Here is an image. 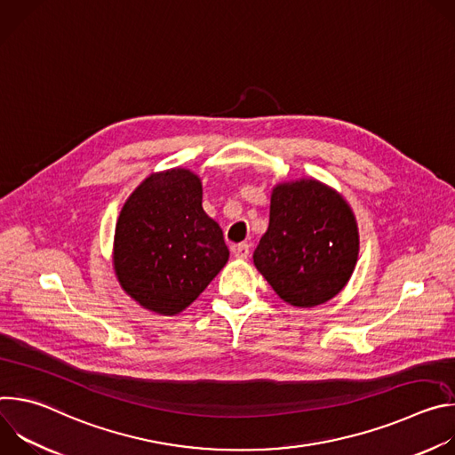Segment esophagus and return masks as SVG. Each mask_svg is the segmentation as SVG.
<instances>
[{
    "mask_svg": "<svg viewBox=\"0 0 455 455\" xmlns=\"http://www.w3.org/2000/svg\"><path fill=\"white\" fill-rule=\"evenodd\" d=\"M232 253L235 259H246L250 255V244L243 243V244H237L232 248Z\"/></svg>",
    "mask_w": 455,
    "mask_h": 455,
    "instance_id": "esophagus-1",
    "label": "esophagus"
}]
</instances>
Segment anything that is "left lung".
I'll return each mask as SVG.
<instances>
[{
    "label": "left lung",
    "mask_w": 455,
    "mask_h": 455,
    "mask_svg": "<svg viewBox=\"0 0 455 455\" xmlns=\"http://www.w3.org/2000/svg\"><path fill=\"white\" fill-rule=\"evenodd\" d=\"M360 251L358 225L342 194L315 178L272 188L268 230L253 265L288 304L313 307L349 283Z\"/></svg>",
    "instance_id": "1"
}]
</instances>
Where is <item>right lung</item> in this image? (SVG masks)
<instances>
[{
  "label": "right lung",
  "instance_id": "right-lung-1",
  "mask_svg": "<svg viewBox=\"0 0 455 455\" xmlns=\"http://www.w3.org/2000/svg\"><path fill=\"white\" fill-rule=\"evenodd\" d=\"M202 178L188 169L149 174L120 211L113 268L122 290L158 315H178L228 261L220 225L202 207Z\"/></svg>",
  "mask_w": 455,
  "mask_h": 455
}]
</instances>
